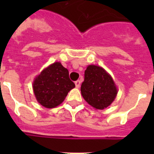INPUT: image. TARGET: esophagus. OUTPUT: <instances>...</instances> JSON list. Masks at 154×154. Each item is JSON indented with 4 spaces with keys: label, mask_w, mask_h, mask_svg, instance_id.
<instances>
[{
    "label": "esophagus",
    "mask_w": 154,
    "mask_h": 154,
    "mask_svg": "<svg viewBox=\"0 0 154 154\" xmlns=\"http://www.w3.org/2000/svg\"><path fill=\"white\" fill-rule=\"evenodd\" d=\"M75 86L77 87V88H79L80 84H81V81H80V80H77V81L75 82Z\"/></svg>",
    "instance_id": "1"
}]
</instances>
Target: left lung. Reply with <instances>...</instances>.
Returning <instances> with one entry per match:
<instances>
[{"label":"left lung","mask_w":154,"mask_h":154,"mask_svg":"<svg viewBox=\"0 0 154 154\" xmlns=\"http://www.w3.org/2000/svg\"><path fill=\"white\" fill-rule=\"evenodd\" d=\"M81 92L92 107L103 109L113 102L117 89L111 76L103 68L92 65L85 71Z\"/></svg>","instance_id":"1"}]
</instances>
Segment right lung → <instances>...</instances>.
I'll use <instances>...</instances> for the list:
<instances>
[{
    "instance_id": "1",
    "label": "right lung",
    "mask_w": 154,
    "mask_h": 154,
    "mask_svg": "<svg viewBox=\"0 0 154 154\" xmlns=\"http://www.w3.org/2000/svg\"><path fill=\"white\" fill-rule=\"evenodd\" d=\"M75 86L69 79V71L60 62H55L44 69L33 83L34 93L38 102L49 109L60 105Z\"/></svg>"
}]
</instances>
